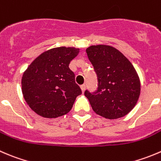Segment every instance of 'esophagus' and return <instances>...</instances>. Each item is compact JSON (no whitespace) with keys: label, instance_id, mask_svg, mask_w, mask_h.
<instances>
[{"label":"esophagus","instance_id":"obj_1","mask_svg":"<svg viewBox=\"0 0 161 161\" xmlns=\"http://www.w3.org/2000/svg\"><path fill=\"white\" fill-rule=\"evenodd\" d=\"M80 88H81V90H82V93H83L84 90H85V89H86V85H85V84H83V85H81L80 86Z\"/></svg>","mask_w":161,"mask_h":161}]
</instances>
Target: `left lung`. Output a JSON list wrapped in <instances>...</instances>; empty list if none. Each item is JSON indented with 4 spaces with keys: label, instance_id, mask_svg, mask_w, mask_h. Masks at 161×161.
I'll return each mask as SVG.
<instances>
[{
    "label": "left lung",
    "instance_id": "1",
    "mask_svg": "<svg viewBox=\"0 0 161 161\" xmlns=\"http://www.w3.org/2000/svg\"><path fill=\"white\" fill-rule=\"evenodd\" d=\"M97 78V88L86 90L93 110L109 119L123 117L133 109L140 95V80L128 59L109 46H91L86 50Z\"/></svg>",
    "mask_w": 161,
    "mask_h": 161
}]
</instances>
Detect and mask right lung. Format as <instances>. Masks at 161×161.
<instances>
[{
    "mask_svg": "<svg viewBox=\"0 0 161 161\" xmlns=\"http://www.w3.org/2000/svg\"><path fill=\"white\" fill-rule=\"evenodd\" d=\"M74 47L44 52L31 64L22 78L23 97L31 109L46 118L65 115L82 90L69 64L79 54Z\"/></svg>",
    "mask_w": 161,
    "mask_h": 161,
    "instance_id": "obj_1",
    "label": "right lung"
}]
</instances>
